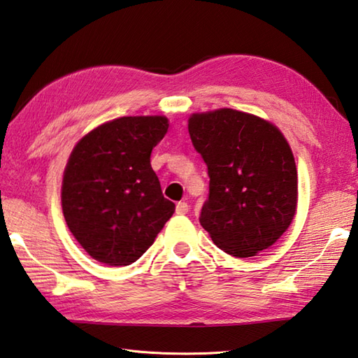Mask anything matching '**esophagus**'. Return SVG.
<instances>
[{
  "instance_id": "1",
  "label": "esophagus",
  "mask_w": 358,
  "mask_h": 358,
  "mask_svg": "<svg viewBox=\"0 0 358 358\" xmlns=\"http://www.w3.org/2000/svg\"><path fill=\"white\" fill-rule=\"evenodd\" d=\"M175 211H177V214H187V211H189V206H187L186 201H178Z\"/></svg>"
}]
</instances>
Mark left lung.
<instances>
[{
	"label": "left lung",
	"instance_id": "left-lung-1",
	"mask_svg": "<svg viewBox=\"0 0 358 358\" xmlns=\"http://www.w3.org/2000/svg\"><path fill=\"white\" fill-rule=\"evenodd\" d=\"M187 129L210 175L201 227L231 257L268 249L287 231L297 205L296 162L280 129L229 108L192 114Z\"/></svg>",
	"mask_w": 358,
	"mask_h": 358
}]
</instances>
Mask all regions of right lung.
<instances>
[{
	"mask_svg": "<svg viewBox=\"0 0 358 358\" xmlns=\"http://www.w3.org/2000/svg\"><path fill=\"white\" fill-rule=\"evenodd\" d=\"M164 115L120 117L75 145L64 171L62 213L71 235L96 262L128 266L172 217L150 155L164 138Z\"/></svg>",
	"mask_w": 358,
	"mask_h": 358,
	"instance_id": "add662e5",
	"label": "right lung"
}]
</instances>
